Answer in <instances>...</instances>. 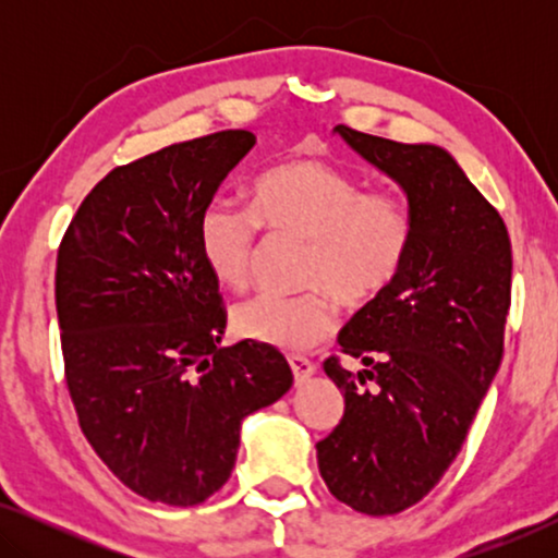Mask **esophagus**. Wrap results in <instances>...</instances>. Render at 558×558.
Returning a JSON list of instances; mask_svg holds the SVG:
<instances>
[{"instance_id": "34e87169", "label": "esophagus", "mask_w": 558, "mask_h": 558, "mask_svg": "<svg viewBox=\"0 0 558 558\" xmlns=\"http://www.w3.org/2000/svg\"><path fill=\"white\" fill-rule=\"evenodd\" d=\"M289 365H292V373H294V380L296 384H304V380H310L312 376H315L317 365L307 361V357L302 355H289Z\"/></svg>"}]
</instances>
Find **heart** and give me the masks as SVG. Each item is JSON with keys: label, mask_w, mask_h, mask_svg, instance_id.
Returning <instances> with one entry per match:
<instances>
[{"label": "heart", "mask_w": 558, "mask_h": 558, "mask_svg": "<svg viewBox=\"0 0 558 558\" xmlns=\"http://www.w3.org/2000/svg\"><path fill=\"white\" fill-rule=\"evenodd\" d=\"M254 210L216 201L197 220V248L220 287L243 289L254 274L258 226L310 241L296 296L258 294L233 310L243 340L304 353L330 338L342 302L363 307L384 296L407 264L414 220L403 197L378 190L323 159H289L251 190Z\"/></svg>", "instance_id": "b5f03b06"}]
</instances>
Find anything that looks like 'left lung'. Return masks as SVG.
<instances>
[{
  "label": "left lung",
  "mask_w": 558,
  "mask_h": 558,
  "mask_svg": "<svg viewBox=\"0 0 558 558\" xmlns=\"http://www.w3.org/2000/svg\"><path fill=\"white\" fill-rule=\"evenodd\" d=\"M335 132L403 190L414 241L391 289L338 338L365 368L323 365L345 414L317 441V464L340 502L393 515L439 483L500 368L513 256L500 213L447 149ZM365 379L373 392L360 388Z\"/></svg>",
  "instance_id": "obj_1"
}]
</instances>
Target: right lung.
Here are the masks:
<instances>
[{
	"label": "right lung",
	"instance_id": "1",
	"mask_svg": "<svg viewBox=\"0 0 558 558\" xmlns=\"http://www.w3.org/2000/svg\"><path fill=\"white\" fill-rule=\"evenodd\" d=\"M254 144L228 129L117 167L58 248L60 345L81 429L151 502L208 500L231 477L243 418L292 388L279 350L220 348L223 300L197 248V220Z\"/></svg>",
	"mask_w": 558,
	"mask_h": 558
}]
</instances>
